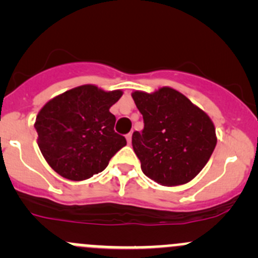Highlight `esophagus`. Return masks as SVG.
<instances>
[{"label":"esophagus","mask_w":258,"mask_h":258,"mask_svg":"<svg viewBox=\"0 0 258 258\" xmlns=\"http://www.w3.org/2000/svg\"><path fill=\"white\" fill-rule=\"evenodd\" d=\"M126 140H127V142H128V144H131V141H132V132H130V134L126 135Z\"/></svg>","instance_id":"1"}]
</instances>
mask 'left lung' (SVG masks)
Instances as JSON below:
<instances>
[{"label": "left lung", "instance_id": "8db88e82", "mask_svg": "<svg viewBox=\"0 0 258 258\" xmlns=\"http://www.w3.org/2000/svg\"><path fill=\"white\" fill-rule=\"evenodd\" d=\"M144 117V130L132 135L142 172L162 186H178L196 177L216 147L210 117L186 96L170 87L132 93Z\"/></svg>", "mask_w": 258, "mask_h": 258}]
</instances>
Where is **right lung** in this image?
Returning a JSON list of instances; mask_svg holds the SVG:
<instances>
[{"mask_svg":"<svg viewBox=\"0 0 258 258\" xmlns=\"http://www.w3.org/2000/svg\"><path fill=\"white\" fill-rule=\"evenodd\" d=\"M121 91L105 92L85 85L46 103L36 118L38 147L58 175L82 181L102 172L126 139L114 132L110 107Z\"/></svg>","mask_w":258,"mask_h":258,"instance_id":"obj_1","label":"right lung"}]
</instances>
